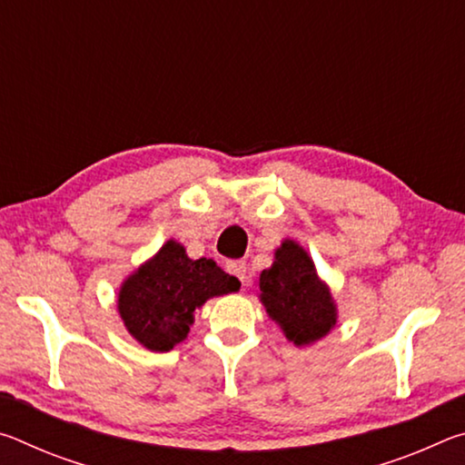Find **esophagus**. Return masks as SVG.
<instances>
[{"label": "esophagus", "mask_w": 465, "mask_h": 465, "mask_svg": "<svg viewBox=\"0 0 465 465\" xmlns=\"http://www.w3.org/2000/svg\"><path fill=\"white\" fill-rule=\"evenodd\" d=\"M246 269H248V266H246V262H243V261H233V262L227 264V271H230L232 274H235V277L242 281V285H248Z\"/></svg>", "instance_id": "esophagus-1"}]
</instances>
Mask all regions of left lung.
Instances as JSON below:
<instances>
[{"mask_svg": "<svg viewBox=\"0 0 465 465\" xmlns=\"http://www.w3.org/2000/svg\"><path fill=\"white\" fill-rule=\"evenodd\" d=\"M258 299L289 342L310 346L330 334L338 322L332 291L320 279L302 243L285 238L274 261L256 281Z\"/></svg>", "mask_w": 465, "mask_h": 465, "instance_id": "8db88e82", "label": "left lung"}]
</instances>
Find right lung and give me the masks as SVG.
Wrapping results in <instances>:
<instances>
[{"mask_svg": "<svg viewBox=\"0 0 465 465\" xmlns=\"http://www.w3.org/2000/svg\"><path fill=\"white\" fill-rule=\"evenodd\" d=\"M235 291L240 281L219 269L213 258L193 261L183 243L168 240L121 282L116 310L141 346L168 352L186 341L196 310Z\"/></svg>", "mask_w": 465, "mask_h": 465, "instance_id": "add662e5", "label": "right lung"}]
</instances>
